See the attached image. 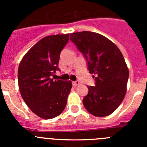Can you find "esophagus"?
<instances>
[{
	"instance_id": "esophagus-1",
	"label": "esophagus",
	"mask_w": 147,
	"mask_h": 147,
	"mask_svg": "<svg viewBox=\"0 0 147 147\" xmlns=\"http://www.w3.org/2000/svg\"><path fill=\"white\" fill-rule=\"evenodd\" d=\"M72 85H74V86H77V85H80V82H79V81L73 82H72Z\"/></svg>"
}]
</instances>
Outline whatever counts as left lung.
Returning a JSON list of instances; mask_svg holds the SVG:
<instances>
[{
	"instance_id": "1",
	"label": "left lung",
	"mask_w": 147,
	"mask_h": 147,
	"mask_svg": "<svg viewBox=\"0 0 147 147\" xmlns=\"http://www.w3.org/2000/svg\"><path fill=\"white\" fill-rule=\"evenodd\" d=\"M70 40L83 54L95 86H88L82 100L90 113L104 117L113 113L124 98L129 70L119 48L107 37L95 32L71 34Z\"/></svg>"
}]
</instances>
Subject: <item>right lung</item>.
<instances>
[{"label": "right lung", "mask_w": 147, "mask_h": 147, "mask_svg": "<svg viewBox=\"0 0 147 147\" xmlns=\"http://www.w3.org/2000/svg\"><path fill=\"white\" fill-rule=\"evenodd\" d=\"M68 40L69 34L44 37L28 51L19 65L18 78L22 98L42 119L57 117L67 104L71 81L53 80L51 76L59 70L60 53Z\"/></svg>", "instance_id": "obj_1"}]
</instances>
